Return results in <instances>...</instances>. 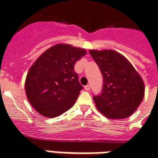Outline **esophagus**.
I'll list each match as a JSON object with an SVG mask.
<instances>
[{
  "instance_id": "esophagus-1",
  "label": "esophagus",
  "mask_w": 158,
  "mask_h": 158,
  "mask_svg": "<svg viewBox=\"0 0 158 158\" xmlns=\"http://www.w3.org/2000/svg\"><path fill=\"white\" fill-rule=\"evenodd\" d=\"M84 89H85V90H87V91H89L90 89H91V87H90V85L89 84H87L85 87H84Z\"/></svg>"
}]
</instances>
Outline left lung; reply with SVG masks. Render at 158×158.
<instances>
[{"instance_id": "8db88e82", "label": "left lung", "mask_w": 158, "mask_h": 158, "mask_svg": "<svg viewBox=\"0 0 158 158\" xmlns=\"http://www.w3.org/2000/svg\"><path fill=\"white\" fill-rule=\"evenodd\" d=\"M103 75V89L93 96L101 114L109 118H126L138 108L144 96V84L129 61L111 50H89Z\"/></svg>"}]
</instances>
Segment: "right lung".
<instances>
[{"instance_id": "1", "label": "right lung", "mask_w": 158, "mask_h": 158, "mask_svg": "<svg viewBox=\"0 0 158 158\" xmlns=\"http://www.w3.org/2000/svg\"><path fill=\"white\" fill-rule=\"evenodd\" d=\"M85 55L84 49L58 44L36 60L27 74L25 85L29 102L39 114L55 118L74 105L84 89L74 64Z\"/></svg>"}]
</instances>
